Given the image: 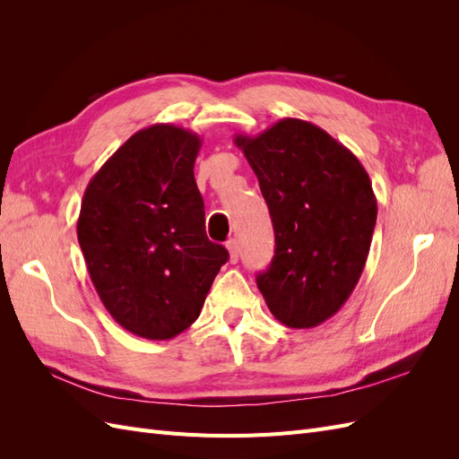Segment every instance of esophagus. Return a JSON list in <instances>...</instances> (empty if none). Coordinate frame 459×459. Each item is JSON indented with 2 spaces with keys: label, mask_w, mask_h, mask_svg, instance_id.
<instances>
[{
  "label": "esophagus",
  "mask_w": 459,
  "mask_h": 459,
  "mask_svg": "<svg viewBox=\"0 0 459 459\" xmlns=\"http://www.w3.org/2000/svg\"><path fill=\"white\" fill-rule=\"evenodd\" d=\"M226 247H228V251H230V262H231V264H235V262L239 260V245H238V241H235V239H230Z\"/></svg>",
  "instance_id": "obj_1"
}]
</instances>
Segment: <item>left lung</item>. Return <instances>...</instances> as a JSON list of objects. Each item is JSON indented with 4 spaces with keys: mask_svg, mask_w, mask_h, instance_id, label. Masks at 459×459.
I'll return each mask as SVG.
<instances>
[{
    "mask_svg": "<svg viewBox=\"0 0 459 459\" xmlns=\"http://www.w3.org/2000/svg\"><path fill=\"white\" fill-rule=\"evenodd\" d=\"M270 208L275 255L256 285L277 322L308 329L335 316L364 272L377 220L369 176L312 122L283 118L235 135Z\"/></svg>",
    "mask_w": 459,
    "mask_h": 459,
    "instance_id": "1",
    "label": "left lung"
}]
</instances>
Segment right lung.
Masks as SVG:
<instances>
[{"instance_id": "add662e5", "label": "right lung", "mask_w": 459, "mask_h": 459, "mask_svg": "<svg viewBox=\"0 0 459 459\" xmlns=\"http://www.w3.org/2000/svg\"><path fill=\"white\" fill-rule=\"evenodd\" d=\"M201 137L172 124L135 132L86 187L78 243L115 322L169 341L201 314L228 251L204 231L193 176Z\"/></svg>"}]
</instances>
